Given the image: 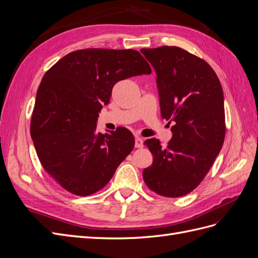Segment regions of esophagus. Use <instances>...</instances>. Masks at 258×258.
Returning a JSON list of instances; mask_svg holds the SVG:
<instances>
[{
  "label": "esophagus",
  "instance_id": "esophagus-1",
  "mask_svg": "<svg viewBox=\"0 0 258 258\" xmlns=\"http://www.w3.org/2000/svg\"><path fill=\"white\" fill-rule=\"evenodd\" d=\"M136 147H138V148L143 147V139L142 138H140V137L136 138Z\"/></svg>",
  "mask_w": 258,
  "mask_h": 258
}]
</instances>
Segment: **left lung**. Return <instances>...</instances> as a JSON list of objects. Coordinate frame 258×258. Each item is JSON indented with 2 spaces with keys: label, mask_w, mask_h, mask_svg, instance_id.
I'll return each instance as SVG.
<instances>
[{
  "label": "left lung",
  "mask_w": 258,
  "mask_h": 258,
  "mask_svg": "<svg viewBox=\"0 0 258 258\" xmlns=\"http://www.w3.org/2000/svg\"><path fill=\"white\" fill-rule=\"evenodd\" d=\"M157 74L161 117L173 122L172 139L144 144L153 155L143 170L148 188L177 198L192 191L212 167L225 139L224 95L220 80L208 62L176 46L143 48Z\"/></svg>",
  "instance_id": "8db88e82"
}]
</instances>
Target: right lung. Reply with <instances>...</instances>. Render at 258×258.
Instances as JSON below:
<instances>
[{
  "mask_svg": "<svg viewBox=\"0 0 258 258\" xmlns=\"http://www.w3.org/2000/svg\"><path fill=\"white\" fill-rule=\"evenodd\" d=\"M151 73L139 51L103 48L70 52L45 73L30 132L43 168L66 190L89 196L102 189L134 150L127 128L98 132V116L117 82Z\"/></svg>",
  "mask_w": 258,
  "mask_h": 258,
  "instance_id": "right-lung-1",
  "label": "right lung"
}]
</instances>
